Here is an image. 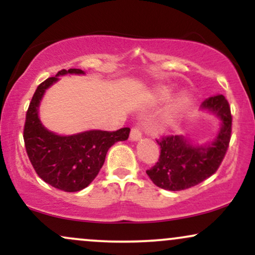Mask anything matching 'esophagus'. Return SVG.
<instances>
[{
  "mask_svg": "<svg viewBox=\"0 0 255 255\" xmlns=\"http://www.w3.org/2000/svg\"><path fill=\"white\" fill-rule=\"evenodd\" d=\"M129 139L131 140V141H137V140L141 139V130H140L137 127H134L133 129L130 130Z\"/></svg>",
  "mask_w": 255,
  "mask_h": 255,
  "instance_id": "1",
  "label": "esophagus"
}]
</instances>
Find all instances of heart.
<instances>
[{
	"label": "heart",
	"mask_w": 255,
	"mask_h": 255,
	"mask_svg": "<svg viewBox=\"0 0 255 255\" xmlns=\"http://www.w3.org/2000/svg\"><path fill=\"white\" fill-rule=\"evenodd\" d=\"M171 89L169 87H160L156 91V99L158 102H166L171 97ZM189 102V93L187 91L180 92L176 97L174 98L171 103L170 113H169V120H175L186 109L187 104Z\"/></svg>",
	"instance_id": "heart-1"
}]
</instances>
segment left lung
Wrapping results in <instances>:
<instances>
[{
    "label": "left lung",
    "mask_w": 255,
    "mask_h": 255,
    "mask_svg": "<svg viewBox=\"0 0 255 255\" xmlns=\"http://www.w3.org/2000/svg\"><path fill=\"white\" fill-rule=\"evenodd\" d=\"M201 111L212 114L219 129L210 141L199 144L189 136L175 135L157 140L160 156L157 164L146 171L151 181L166 191H182L203 182L215 174L228 150L231 134L229 103L223 95L205 99Z\"/></svg>",
    "instance_id": "obj_1"
}]
</instances>
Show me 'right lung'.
<instances>
[{
  "label": "right lung",
  "instance_id": "obj_1",
  "mask_svg": "<svg viewBox=\"0 0 255 255\" xmlns=\"http://www.w3.org/2000/svg\"><path fill=\"white\" fill-rule=\"evenodd\" d=\"M67 74L84 75L81 69H62L37 87L26 114L24 140L27 156L38 176L55 188L78 192L95 180L105 156L115 142L125 141L129 128L116 131L90 129L71 135L49 130L39 118L40 102L45 91Z\"/></svg>",
  "mask_w": 255,
  "mask_h": 255
}]
</instances>
